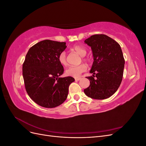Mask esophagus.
<instances>
[{"mask_svg":"<svg viewBox=\"0 0 146 146\" xmlns=\"http://www.w3.org/2000/svg\"><path fill=\"white\" fill-rule=\"evenodd\" d=\"M75 80H76V81H78L80 80V77H76L75 78Z\"/></svg>","mask_w":146,"mask_h":146,"instance_id":"1","label":"esophagus"}]
</instances>
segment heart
<instances>
[{
	"instance_id": "obj_1",
	"label": "heart",
	"mask_w": 146,
	"mask_h": 146,
	"mask_svg": "<svg viewBox=\"0 0 146 146\" xmlns=\"http://www.w3.org/2000/svg\"><path fill=\"white\" fill-rule=\"evenodd\" d=\"M72 50L76 52L78 55L80 56H85L86 51L83 47L80 46H74L72 47ZM83 60H86L85 58ZM58 60L60 64L62 66L67 65V60H66V54L64 51L61 52L58 55ZM87 69V66L85 64H82L78 66H70L66 70V74L68 76L73 77H78L80 76V75L85 72Z\"/></svg>"
}]
</instances>
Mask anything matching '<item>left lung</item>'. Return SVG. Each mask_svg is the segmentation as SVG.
<instances>
[{
  "mask_svg": "<svg viewBox=\"0 0 146 146\" xmlns=\"http://www.w3.org/2000/svg\"><path fill=\"white\" fill-rule=\"evenodd\" d=\"M85 42L91 48L94 61L90 70L93 75L86 77L90 85L84 92L94 99H107L115 93L122 80L125 60L121 46L103 34L92 35Z\"/></svg>",
  "mask_w": 146,
  "mask_h": 146,
  "instance_id": "obj_1",
  "label": "left lung"
}]
</instances>
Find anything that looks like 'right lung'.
Listing matches in <instances>:
<instances>
[{
    "instance_id": "obj_1",
    "label": "right lung",
    "mask_w": 146,
    "mask_h": 146,
    "mask_svg": "<svg viewBox=\"0 0 146 146\" xmlns=\"http://www.w3.org/2000/svg\"><path fill=\"white\" fill-rule=\"evenodd\" d=\"M66 48V42L43 40L30 48L23 65L25 88L35 103L45 108H55L66 100L72 77H60L63 66L58 55Z\"/></svg>"
}]
</instances>
